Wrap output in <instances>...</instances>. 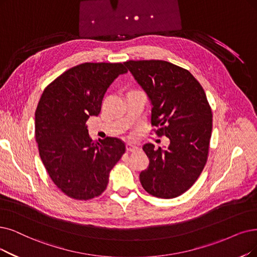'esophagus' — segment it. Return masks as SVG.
Wrapping results in <instances>:
<instances>
[{
	"label": "esophagus",
	"mask_w": 257,
	"mask_h": 257,
	"mask_svg": "<svg viewBox=\"0 0 257 257\" xmlns=\"http://www.w3.org/2000/svg\"><path fill=\"white\" fill-rule=\"evenodd\" d=\"M138 150V147L133 143H126V151L127 152H135Z\"/></svg>",
	"instance_id": "1"
}]
</instances>
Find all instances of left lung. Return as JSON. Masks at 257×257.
<instances>
[{
	"instance_id": "obj_1",
	"label": "left lung",
	"mask_w": 257,
	"mask_h": 257,
	"mask_svg": "<svg viewBox=\"0 0 257 257\" xmlns=\"http://www.w3.org/2000/svg\"><path fill=\"white\" fill-rule=\"evenodd\" d=\"M124 65L149 97L157 135L170 140L168 148L142 147L150 163L140 173V182L153 196L175 198L193 186L206 166L212 133L207 96L189 70L167 61H127Z\"/></svg>"
}]
</instances>
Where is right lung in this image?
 I'll use <instances>...</instances> for the list:
<instances>
[{"mask_svg": "<svg viewBox=\"0 0 257 257\" xmlns=\"http://www.w3.org/2000/svg\"><path fill=\"white\" fill-rule=\"evenodd\" d=\"M126 73L122 63H83L59 76L41 96L35 114L40 157L51 180L71 198L102 194L125 152L118 138L91 140L86 121L99 115L107 88Z\"/></svg>", "mask_w": 257, "mask_h": 257, "instance_id": "right-lung-1", "label": "right lung"}]
</instances>
